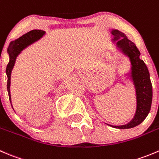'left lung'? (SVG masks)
<instances>
[{"label": "left lung", "instance_id": "8db88e82", "mask_svg": "<svg viewBox=\"0 0 159 159\" xmlns=\"http://www.w3.org/2000/svg\"><path fill=\"white\" fill-rule=\"evenodd\" d=\"M111 33L113 34L111 41L115 43V48L128 58L131 63L130 70L124 73L123 76L132 83L134 88L136 110L133 118L126 125L119 126L107 125L118 129H128L139 125L148 115L152 102V85L148 70L144 61L140 59L141 53L135 44L119 30L112 29Z\"/></svg>", "mask_w": 159, "mask_h": 159}]
</instances>
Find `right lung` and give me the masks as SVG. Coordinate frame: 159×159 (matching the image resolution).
<instances>
[{"label": "right lung", "mask_w": 159, "mask_h": 159, "mask_svg": "<svg viewBox=\"0 0 159 159\" xmlns=\"http://www.w3.org/2000/svg\"><path fill=\"white\" fill-rule=\"evenodd\" d=\"M45 34V31L42 30H31L28 31L26 34H23L22 36L19 37L18 39H15V41L11 42L9 47L7 48V54L9 55V62L6 68V74L7 76V93H8L9 100H10L11 104V72L14 68V66L15 64L17 57L18 55L29 45H32L33 43L39 41V39H42ZM14 110V108H13Z\"/></svg>", "instance_id": "right-lung-1"}]
</instances>
